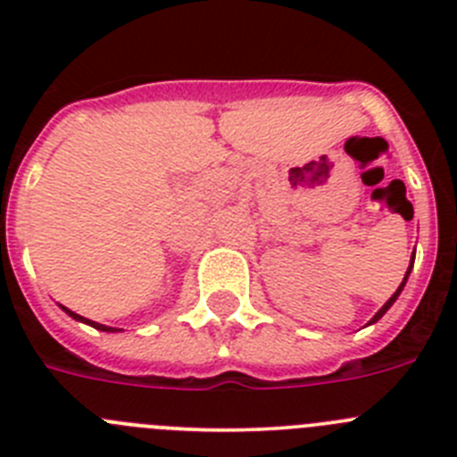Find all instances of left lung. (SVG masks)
Listing matches in <instances>:
<instances>
[{
	"label": "left lung",
	"mask_w": 457,
	"mask_h": 457,
	"mask_svg": "<svg viewBox=\"0 0 457 457\" xmlns=\"http://www.w3.org/2000/svg\"><path fill=\"white\" fill-rule=\"evenodd\" d=\"M411 263H414V256H411ZM411 270V268H410ZM410 270H407V274H405V278H403V284L401 286H398V290H395V293L394 295H391V297H389V302H386V304L385 306H382V309H379L378 311V313H375V316H373V320H370V322H375V320H379V318H382V316H385V313H386V311H389V306L391 304H394V302H395V297H398V295H401V290H403V286H405V281H407V277H410Z\"/></svg>",
	"instance_id": "8db88e82"
}]
</instances>
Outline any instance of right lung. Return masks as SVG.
<instances>
[{
    "label": "right lung",
    "mask_w": 457,
    "mask_h": 457,
    "mask_svg": "<svg viewBox=\"0 0 457 457\" xmlns=\"http://www.w3.org/2000/svg\"><path fill=\"white\" fill-rule=\"evenodd\" d=\"M63 311H66L68 316H72V318H75V320H82V322H88V325H91V327H96V329H103V332H116V329H112V327H104V325H98V322H91V320H87V318L78 316V313H72V311H68V309H66V306H63Z\"/></svg>",
    "instance_id": "1"
}]
</instances>
